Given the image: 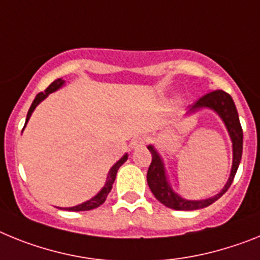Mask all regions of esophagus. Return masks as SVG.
<instances>
[{
	"label": "esophagus",
	"mask_w": 260,
	"mask_h": 260,
	"mask_svg": "<svg viewBox=\"0 0 260 260\" xmlns=\"http://www.w3.org/2000/svg\"><path fill=\"white\" fill-rule=\"evenodd\" d=\"M146 143V137L145 136H137L132 140V143H131V146L133 149H139V148H143Z\"/></svg>",
	"instance_id": "1"
}]
</instances>
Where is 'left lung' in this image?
Returning a JSON list of instances; mask_svg holds the SVG:
<instances>
[{
  "label": "left lung",
  "mask_w": 260,
  "mask_h": 260,
  "mask_svg": "<svg viewBox=\"0 0 260 260\" xmlns=\"http://www.w3.org/2000/svg\"><path fill=\"white\" fill-rule=\"evenodd\" d=\"M208 108L220 116L222 123L226 127L229 133L230 140H232V146H233V162H232V170H230L229 179L224 188L214 196L207 199H200V200H188V199L182 198L173 189L171 184L169 183L166 168H165L164 159L161 154L158 153L154 145H148L149 152L152 153V164L148 169L146 174V180L148 186L153 195L155 196L158 202L166 205L168 208L175 209V211H195V209H202L213 204L216 200L221 198L228 191L230 184L233 183L234 175L238 170L241 157H242L243 148V132L241 123H239L238 112H237L236 105H234L232 96L228 92L222 90H214V91L205 94L204 96L199 99L198 102L188 106L186 115H191L198 112L199 110Z\"/></svg>",
  "instance_id": "obj_1"
}]
</instances>
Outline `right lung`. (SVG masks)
Masks as SVG:
<instances>
[{
  "mask_svg": "<svg viewBox=\"0 0 260 260\" xmlns=\"http://www.w3.org/2000/svg\"><path fill=\"white\" fill-rule=\"evenodd\" d=\"M64 85H65V81L61 80V78H57V80L53 81V82H52L51 85L47 87L46 91L39 92V94L35 96V99H34V102H32V105H31L30 110H28V112H27L26 124L28 123V120H30L31 115H32V112H34V110L36 108V106L39 105L40 102H43V101H44V99H46L47 96L51 94V92L57 91V90L61 89ZM26 124H24V127H26ZM23 129H24V128H23ZM127 159H128V154L125 153V154H124L123 157H121L120 159H119V161H117L111 169H110V171H108V174H107V179H106L105 186L102 187V189H101V191H99V192L96 193L95 196H92L91 199H89V200H86V202L81 203V204H78V205H74V207H69V208H60V209H65V211L80 212V211H90V209L98 208L99 205H102L103 203H105L106 198H107V195L110 193V191H111L112 184H114L115 178H116L117 170H119V168H120L121 165L127 161Z\"/></svg>",
  "mask_w": 260,
  "mask_h": 260,
  "instance_id": "1",
  "label": "right lung"
}]
</instances>
